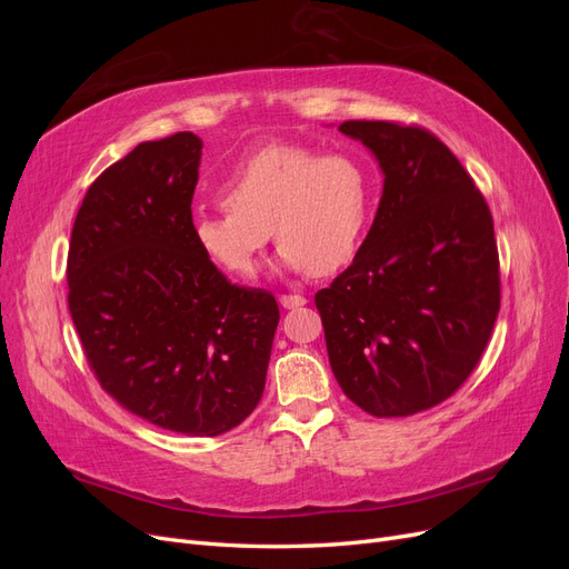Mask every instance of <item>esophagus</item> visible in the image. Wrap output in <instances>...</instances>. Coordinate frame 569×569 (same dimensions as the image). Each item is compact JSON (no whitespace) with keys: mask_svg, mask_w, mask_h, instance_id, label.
I'll return each instance as SVG.
<instances>
[{"mask_svg":"<svg viewBox=\"0 0 569 569\" xmlns=\"http://www.w3.org/2000/svg\"><path fill=\"white\" fill-rule=\"evenodd\" d=\"M280 303H282L284 308H301V306H306V299L299 297V295H282V297H280Z\"/></svg>","mask_w":569,"mask_h":569,"instance_id":"esophagus-1","label":"esophagus"}]
</instances>
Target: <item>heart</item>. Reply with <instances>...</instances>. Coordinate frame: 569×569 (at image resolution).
<instances>
[{
    "mask_svg": "<svg viewBox=\"0 0 569 569\" xmlns=\"http://www.w3.org/2000/svg\"><path fill=\"white\" fill-rule=\"evenodd\" d=\"M220 197L222 209L192 220L194 247L213 268L251 280L272 232L282 270L327 278L363 247L372 189L351 153L268 144L234 166Z\"/></svg>",
    "mask_w": 569,
    "mask_h": 569,
    "instance_id": "obj_1",
    "label": "heart"
}]
</instances>
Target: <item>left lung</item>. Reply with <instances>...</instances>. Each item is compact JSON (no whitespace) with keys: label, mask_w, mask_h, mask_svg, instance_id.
<instances>
[{"label":"left lung","mask_w":569,"mask_h":569,"mask_svg":"<svg viewBox=\"0 0 569 569\" xmlns=\"http://www.w3.org/2000/svg\"><path fill=\"white\" fill-rule=\"evenodd\" d=\"M385 176L353 263L316 295L341 391L375 418L432 408L470 377L501 308L493 218L451 149L418 126L347 120Z\"/></svg>","instance_id":"obj_1"}]
</instances>
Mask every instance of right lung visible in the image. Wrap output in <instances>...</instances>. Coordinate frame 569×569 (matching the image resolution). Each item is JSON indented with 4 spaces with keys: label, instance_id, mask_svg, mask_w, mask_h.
Wrapping results in <instances>:
<instances>
[{
    "label": "right lung",
    "instance_id": "add662e5",
    "mask_svg": "<svg viewBox=\"0 0 569 569\" xmlns=\"http://www.w3.org/2000/svg\"><path fill=\"white\" fill-rule=\"evenodd\" d=\"M201 140L137 144L88 189L68 247V311L109 396L161 429L218 437L266 387L280 308L192 239Z\"/></svg>",
    "mask_w": 569,
    "mask_h": 569
}]
</instances>
